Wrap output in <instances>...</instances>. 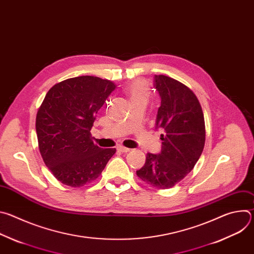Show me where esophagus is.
<instances>
[{"instance_id":"1","label":"esophagus","mask_w":254,"mask_h":254,"mask_svg":"<svg viewBox=\"0 0 254 254\" xmlns=\"http://www.w3.org/2000/svg\"><path fill=\"white\" fill-rule=\"evenodd\" d=\"M117 150H118L119 152H122V153H128V152L130 151L129 149H127V148H126V147H123V146L117 147Z\"/></svg>"}]
</instances>
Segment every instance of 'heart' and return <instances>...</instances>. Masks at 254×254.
Instances as JSON below:
<instances>
[{"mask_svg": "<svg viewBox=\"0 0 254 254\" xmlns=\"http://www.w3.org/2000/svg\"><path fill=\"white\" fill-rule=\"evenodd\" d=\"M126 92L131 102L132 101L147 102V100L150 97V89L147 83L138 79L133 80L131 83H129L126 88Z\"/></svg>", "mask_w": 254, "mask_h": 254, "instance_id": "heart-1", "label": "heart"}]
</instances>
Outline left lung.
Wrapping results in <instances>:
<instances>
[{"instance_id": "obj_1", "label": "left lung", "mask_w": 254, "mask_h": 254, "mask_svg": "<svg viewBox=\"0 0 254 254\" xmlns=\"http://www.w3.org/2000/svg\"><path fill=\"white\" fill-rule=\"evenodd\" d=\"M154 81L161 97L156 128L165 134L161 153H148L136 175L157 189H168L193 170L203 152L204 115L198 98L183 83L165 75H155Z\"/></svg>"}]
</instances>
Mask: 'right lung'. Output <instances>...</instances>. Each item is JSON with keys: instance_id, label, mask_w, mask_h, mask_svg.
<instances>
[{"instance_id": "1", "label": "right lung", "mask_w": 254, "mask_h": 254, "mask_svg": "<svg viewBox=\"0 0 254 254\" xmlns=\"http://www.w3.org/2000/svg\"><path fill=\"white\" fill-rule=\"evenodd\" d=\"M116 89L114 82L78 76L55 84L36 117L40 154L64 185L81 187L96 180L116 149L99 148L90 129L97 112Z\"/></svg>"}]
</instances>
